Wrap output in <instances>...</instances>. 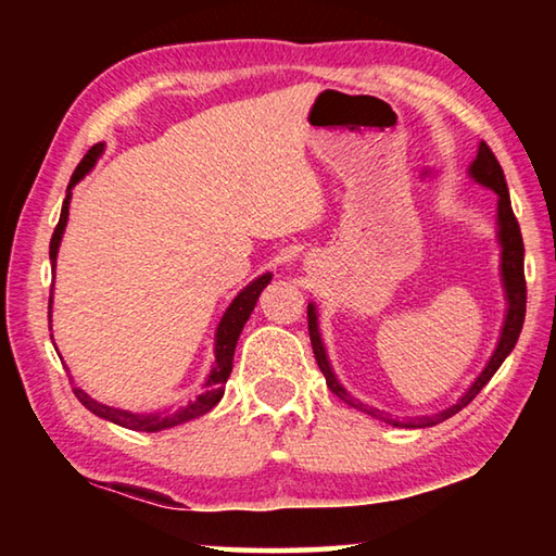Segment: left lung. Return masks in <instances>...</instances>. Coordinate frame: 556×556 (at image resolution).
Returning <instances> with one entry per match:
<instances>
[{"mask_svg":"<svg viewBox=\"0 0 556 556\" xmlns=\"http://www.w3.org/2000/svg\"><path fill=\"white\" fill-rule=\"evenodd\" d=\"M468 176L473 178L476 184L491 188V191L497 193L495 238H497V244H501V281H503V291H505V318H503V326H501V336H497L495 351H493L491 357H488L485 368L481 370V375H478L473 382H470V388L464 394H460V397L454 404H448V407H444L437 414H429V417L397 419V417H392V414H384L380 409L370 407V404H363L361 400L353 397V394L343 388L341 380H338V375L333 372V365H331V361H328V353H326V345H324V338H321V328H318V308H316L314 301H308V336H312V348H314L316 363L324 372L328 390L338 394V397H341L345 404H351V407L370 414V417H378L390 427L427 429V427L441 425V421H446L448 417H454V414L464 409L468 402H473L476 394L485 388L488 380H491L493 375L497 372V368L503 365L505 357L513 353L517 338H520V331H522L525 304H527L525 244H522L520 225H517L515 213H513L510 193H507L503 168H501V164H497L495 154L491 152V147H488L485 142L478 144V154L468 166Z\"/></svg>","mask_w":556,"mask_h":556,"instance_id":"8db88e82","label":"left lung"}]
</instances>
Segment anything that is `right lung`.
Returning <instances> with one entry per match:
<instances>
[{
  "mask_svg": "<svg viewBox=\"0 0 556 556\" xmlns=\"http://www.w3.org/2000/svg\"><path fill=\"white\" fill-rule=\"evenodd\" d=\"M105 152V144H96L90 152L83 156V162L75 168L68 184V191H65V201L61 208V220L55 225L53 238H51V267L55 275V257H59V248L65 232V225H68V208H71V199H73V186L83 181L90 172L92 166L98 164L100 154ZM271 281V271H265L257 279H252L248 287H242L238 291V296L230 301V306L225 308V314L220 318L218 328H215V343H213V355L215 361L211 365V372L205 375L203 380V390L201 394L188 400L186 404H178V407H164V409H152V412H129V409H119V407H110V404H102L98 400H92L86 390L75 388V397L83 402V407L90 409L96 417L112 421V425L125 427L131 431H164L184 425V421L199 419L203 417L205 412H211L215 404L220 402L223 392H225V382H228L230 372H232V355H235V345H238V338L242 333L244 324H248L250 314L255 312V304L265 289ZM51 308H53V296L49 299V328H51ZM55 345V343H53Z\"/></svg>",
  "mask_w": 556,
  "mask_h": 556,
  "instance_id": "1",
  "label": "right lung"
}]
</instances>
